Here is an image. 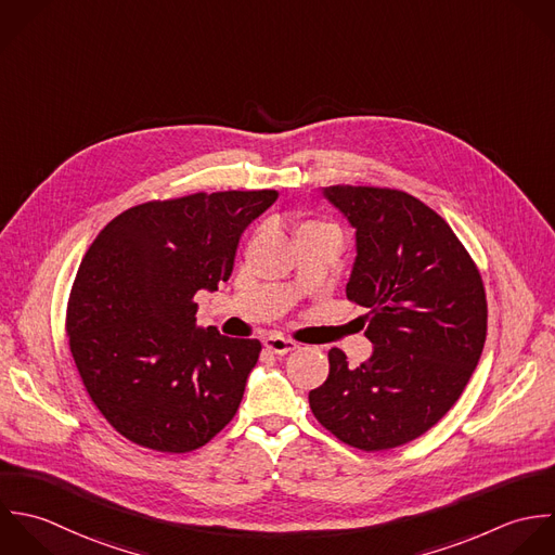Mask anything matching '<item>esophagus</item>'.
<instances>
[{"label": "esophagus", "mask_w": 555, "mask_h": 555, "mask_svg": "<svg viewBox=\"0 0 555 555\" xmlns=\"http://www.w3.org/2000/svg\"><path fill=\"white\" fill-rule=\"evenodd\" d=\"M263 346L274 352V354H287L292 350L298 348V344L294 339H287V337H281V335H270L263 339Z\"/></svg>", "instance_id": "obj_1"}]
</instances>
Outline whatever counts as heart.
I'll return each mask as SVG.
<instances>
[{
    "label": "heart",
    "instance_id": "1",
    "mask_svg": "<svg viewBox=\"0 0 555 555\" xmlns=\"http://www.w3.org/2000/svg\"><path fill=\"white\" fill-rule=\"evenodd\" d=\"M307 229H331V231H337L333 224H328V222H320V220H309V222H302L298 229H296V233H300V231H307Z\"/></svg>",
    "mask_w": 555,
    "mask_h": 555
}]
</instances>
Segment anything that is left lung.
<instances>
[{"label":"left lung","mask_w":555,"mask_h":555,"mask_svg":"<svg viewBox=\"0 0 555 555\" xmlns=\"http://www.w3.org/2000/svg\"><path fill=\"white\" fill-rule=\"evenodd\" d=\"M357 237L346 285L367 309V363L348 367L328 350L331 372L309 393L315 420L341 443L383 452L428 433L465 391L487 341V292L480 270L452 227L409 192L333 185Z\"/></svg>","instance_id":"8db88e82"}]
</instances>
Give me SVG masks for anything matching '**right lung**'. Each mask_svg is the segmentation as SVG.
Masks as SVG:
<instances>
[{
    "label": "right lung",
    "mask_w": 555,
    "mask_h": 555,
    "mask_svg": "<svg viewBox=\"0 0 555 555\" xmlns=\"http://www.w3.org/2000/svg\"><path fill=\"white\" fill-rule=\"evenodd\" d=\"M276 198L227 190L149 201L86 250L66 302L68 348L92 404L131 443L185 454L235 417L261 344L196 328L194 294L229 281L240 235Z\"/></svg>",
    "instance_id": "1"
}]
</instances>
